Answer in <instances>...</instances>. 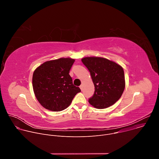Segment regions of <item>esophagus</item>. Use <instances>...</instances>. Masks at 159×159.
Listing matches in <instances>:
<instances>
[{"mask_svg":"<svg viewBox=\"0 0 159 159\" xmlns=\"http://www.w3.org/2000/svg\"><path fill=\"white\" fill-rule=\"evenodd\" d=\"M79 87H80V89H81V90H82V85H80L79 86Z\"/></svg>","mask_w":159,"mask_h":159,"instance_id":"obj_1","label":"esophagus"}]
</instances>
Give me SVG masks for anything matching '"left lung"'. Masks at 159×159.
I'll list each match as a JSON object with an SVG mask.
<instances>
[{
    "label": "left lung",
    "mask_w": 159,
    "mask_h": 159,
    "mask_svg": "<svg viewBox=\"0 0 159 159\" xmlns=\"http://www.w3.org/2000/svg\"><path fill=\"white\" fill-rule=\"evenodd\" d=\"M90 74L95 87L89 103L98 109H104L114 104L121 98L125 87L123 68L116 63L101 57L82 59Z\"/></svg>",
    "instance_id": "1"
}]
</instances>
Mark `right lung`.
Returning a JSON list of instances; mask_svg holds the SVG:
<instances>
[{
    "mask_svg": "<svg viewBox=\"0 0 159 159\" xmlns=\"http://www.w3.org/2000/svg\"><path fill=\"white\" fill-rule=\"evenodd\" d=\"M74 61L70 58H61L44 62L34 70L33 90L43 107L52 111L64 110L81 91L69 75Z\"/></svg>",
    "mask_w": 159,
    "mask_h": 159,
    "instance_id": "1",
    "label": "right lung"
}]
</instances>
